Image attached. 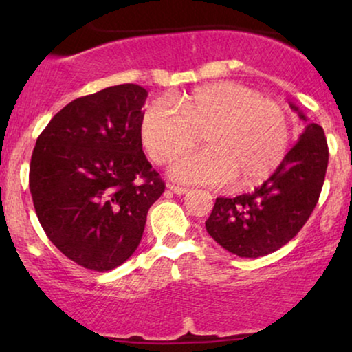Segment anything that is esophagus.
Listing matches in <instances>:
<instances>
[{"mask_svg":"<svg viewBox=\"0 0 352 352\" xmlns=\"http://www.w3.org/2000/svg\"><path fill=\"white\" fill-rule=\"evenodd\" d=\"M168 189H170L171 192H175V194H177V195H184V194H187V187H179V186H175V184H170L168 186Z\"/></svg>","mask_w":352,"mask_h":352,"instance_id":"obj_1","label":"esophagus"}]
</instances>
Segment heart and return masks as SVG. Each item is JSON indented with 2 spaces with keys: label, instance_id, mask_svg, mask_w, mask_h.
Returning <instances> with one entry per match:
<instances>
[{
  "label": "heart",
  "instance_id": "b5f03b06",
  "mask_svg": "<svg viewBox=\"0 0 352 352\" xmlns=\"http://www.w3.org/2000/svg\"><path fill=\"white\" fill-rule=\"evenodd\" d=\"M157 99L144 110L139 134L148 157L171 162L204 134L206 148L177 157L170 176L182 184H258L280 166L290 146V123L280 105L237 83L200 86Z\"/></svg>",
  "mask_w": 352,
  "mask_h": 352
}]
</instances>
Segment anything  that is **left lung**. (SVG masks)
Wrapping results in <instances>:
<instances>
[{
	"label": "left lung",
	"mask_w": 352,
	"mask_h": 352,
	"mask_svg": "<svg viewBox=\"0 0 352 352\" xmlns=\"http://www.w3.org/2000/svg\"><path fill=\"white\" fill-rule=\"evenodd\" d=\"M290 107L306 126L280 166L252 194L216 199L205 223L206 232L240 258L266 256L282 248L300 232L319 200L329 165L324 129L307 123L295 104Z\"/></svg>",
	"instance_id": "1"
}]
</instances>
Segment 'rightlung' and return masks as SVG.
<instances>
[{
    "mask_svg": "<svg viewBox=\"0 0 352 352\" xmlns=\"http://www.w3.org/2000/svg\"><path fill=\"white\" fill-rule=\"evenodd\" d=\"M147 91L110 86L57 112L36 139L30 192L41 228L67 258L110 271L136 252L165 182L144 155Z\"/></svg>",
    "mask_w": 352,
    "mask_h": 352,
    "instance_id": "obj_1",
    "label": "right lung"
}]
</instances>
